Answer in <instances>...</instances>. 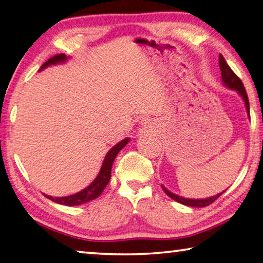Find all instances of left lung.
<instances>
[{
  "instance_id": "left-lung-1",
  "label": "left lung",
  "mask_w": 263,
  "mask_h": 263,
  "mask_svg": "<svg viewBox=\"0 0 263 263\" xmlns=\"http://www.w3.org/2000/svg\"><path fill=\"white\" fill-rule=\"evenodd\" d=\"M219 65H220V70H221V79H222L223 85L228 87V89L236 91L237 95L242 98L245 106H246V111H247V115L249 118H251V116H249L248 96H247V92H246V89L242 84V82H241V79L232 71V69L229 68V65L227 64V62L224 61L222 55L219 56ZM161 187H162V190H164L165 193L167 194L171 199L176 200V201L182 203V205L190 206V207H206L208 205H211L212 202H214L215 200L218 199L220 195H221L224 192L223 191V192H221V193H218L216 195H213V197L205 198V199H190V198H184V197H180V195H178V194L172 193V192L166 189L164 185H161Z\"/></svg>"
}]
</instances>
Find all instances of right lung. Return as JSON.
<instances>
[{
	"instance_id": "right-lung-1",
	"label": "right lung",
	"mask_w": 263,
	"mask_h": 263,
	"mask_svg": "<svg viewBox=\"0 0 263 263\" xmlns=\"http://www.w3.org/2000/svg\"><path fill=\"white\" fill-rule=\"evenodd\" d=\"M68 60H69V57H66L64 53H60V55L53 56L41 66L40 71H42V70L45 68H48V66H50V65L65 63ZM128 141H130V138L123 139L122 141H119L118 144H116L115 146L106 153L98 176L96 177L95 180L91 182L89 186L85 187L84 190L78 192V193L68 195V197H56L55 198V197H51V195H47V194H44V195L48 199L52 200L53 202H57V203H60V205H65V206H79V205H82V203L89 202V201H91V200L97 199L99 195L103 193V191L106 187V185L109 184V181L111 179L112 164H114L117 154L120 152V149L125 147V145L128 144Z\"/></svg>"
}]
</instances>
